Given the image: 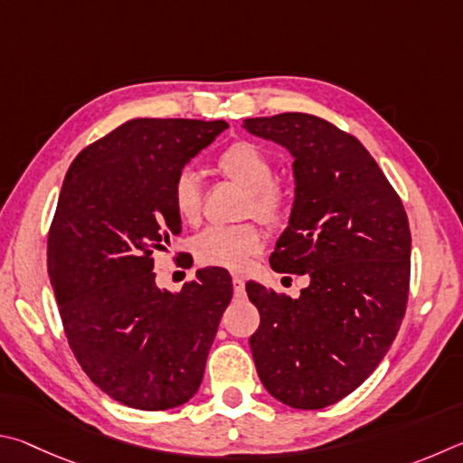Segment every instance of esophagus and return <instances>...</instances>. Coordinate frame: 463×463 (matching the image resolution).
I'll return each instance as SVG.
<instances>
[{
	"label": "esophagus",
	"mask_w": 463,
	"mask_h": 463,
	"mask_svg": "<svg viewBox=\"0 0 463 463\" xmlns=\"http://www.w3.org/2000/svg\"><path fill=\"white\" fill-rule=\"evenodd\" d=\"M232 282H233V293H236V295H244L246 280L241 279V277H233V279H232Z\"/></svg>",
	"instance_id": "34e87169"
}]
</instances>
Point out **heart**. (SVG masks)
<instances>
[{
  "label": "heart",
  "instance_id": "obj_1",
  "mask_svg": "<svg viewBox=\"0 0 463 463\" xmlns=\"http://www.w3.org/2000/svg\"><path fill=\"white\" fill-rule=\"evenodd\" d=\"M217 170L232 183L248 191L244 211L266 223H280L288 209V193L274 181V160L260 146L238 140L217 156ZM173 207L184 223H197L201 217V184L191 170L178 173L173 184ZM262 232L254 223L211 225L193 240V252L201 264L217 269L241 270L262 248Z\"/></svg>",
  "mask_w": 463,
  "mask_h": 463
}]
</instances>
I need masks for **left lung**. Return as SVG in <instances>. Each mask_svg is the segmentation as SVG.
I'll return each instance as SVG.
<instances>
[{"label": "left lung", "instance_id": "obj_1", "mask_svg": "<svg viewBox=\"0 0 463 463\" xmlns=\"http://www.w3.org/2000/svg\"><path fill=\"white\" fill-rule=\"evenodd\" d=\"M244 129L293 156L295 201L270 266L307 274L301 297L250 280L260 327L250 337L258 376L293 409L354 392L388 352L409 298L404 207L354 136L309 113L248 118Z\"/></svg>", "mask_w": 463, "mask_h": 463}]
</instances>
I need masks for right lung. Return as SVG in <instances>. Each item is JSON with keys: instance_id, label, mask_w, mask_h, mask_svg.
I'll list each match as a JSON object with an SVG mask.
<instances>
[{"instance_id": "add662e5", "label": "right lung", "mask_w": 463, "mask_h": 463, "mask_svg": "<svg viewBox=\"0 0 463 463\" xmlns=\"http://www.w3.org/2000/svg\"><path fill=\"white\" fill-rule=\"evenodd\" d=\"M223 119L136 118L72 160L48 233V274L69 345L87 376L126 407L193 399L233 287L205 266L170 293L154 258L181 233L173 184L223 132Z\"/></svg>"}]
</instances>
